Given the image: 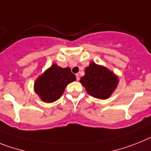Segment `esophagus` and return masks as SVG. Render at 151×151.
<instances>
[{
	"label": "esophagus",
	"instance_id": "esophagus-1",
	"mask_svg": "<svg viewBox=\"0 0 151 151\" xmlns=\"http://www.w3.org/2000/svg\"><path fill=\"white\" fill-rule=\"evenodd\" d=\"M76 78H77V81H79L80 80V75L78 74V73H77V74H76Z\"/></svg>",
	"mask_w": 151,
	"mask_h": 151
}]
</instances>
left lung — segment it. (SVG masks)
<instances>
[{
	"mask_svg": "<svg viewBox=\"0 0 151 151\" xmlns=\"http://www.w3.org/2000/svg\"><path fill=\"white\" fill-rule=\"evenodd\" d=\"M118 81L117 77L112 71L94 62H91L86 68L85 74L80 81L91 96L101 100L111 97Z\"/></svg>",
	"mask_w": 151,
	"mask_h": 151,
	"instance_id": "8db88e82",
	"label": "left lung"
}]
</instances>
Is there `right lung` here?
<instances>
[{"instance_id": "right-lung-1", "label": "right lung", "mask_w": 151, "mask_h": 151, "mask_svg": "<svg viewBox=\"0 0 151 151\" xmlns=\"http://www.w3.org/2000/svg\"><path fill=\"white\" fill-rule=\"evenodd\" d=\"M75 81L76 76L70 68H62L54 64L36 80L35 91L43 101L52 103L61 97L68 83Z\"/></svg>"}]
</instances>
